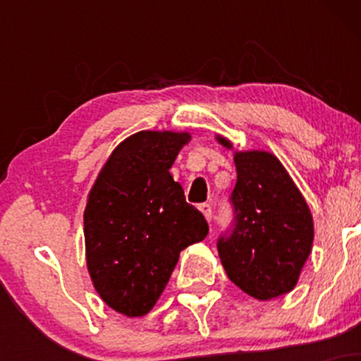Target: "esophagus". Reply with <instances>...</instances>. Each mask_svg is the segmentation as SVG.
<instances>
[{
	"label": "esophagus",
	"mask_w": 361,
	"mask_h": 361,
	"mask_svg": "<svg viewBox=\"0 0 361 361\" xmlns=\"http://www.w3.org/2000/svg\"><path fill=\"white\" fill-rule=\"evenodd\" d=\"M200 210H202V214L205 215L207 221H212L214 212H212V207H210V204H200Z\"/></svg>",
	"instance_id": "obj_1"
}]
</instances>
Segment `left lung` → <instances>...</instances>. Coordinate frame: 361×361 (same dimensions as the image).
I'll return each instance as SVG.
<instances>
[{"label":"left lung","instance_id":"8db88e82","mask_svg":"<svg viewBox=\"0 0 361 361\" xmlns=\"http://www.w3.org/2000/svg\"><path fill=\"white\" fill-rule=\"evenodd\" d=\"M224 146L231 144L221 139ZM233 222L219 235L227 276L247 295L270 300L295 287L312 247V215L299 188L270 152L234 156Z\"/></svg>","mask_w":361,"mask_h":361}]
</instances>
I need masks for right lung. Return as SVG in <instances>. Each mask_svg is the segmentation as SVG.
I'll return each instance as SVG.
<instances>
[{"instance_id":"add662e5","label":"right lung","mask_w":361,"mask_h":361,"mask_svg":"<svg viewBox=\"0 0 361 361\" xmlns=\"http://www.w3.org/2000/svg\"><path fill=\"white\" fill-rule=\"evenodd\" d=\"M188 134L142 130L111 152L85 209L86 261L106 305L139 317L154 307L180 252L209 224L169 175Z\"/></svg>"}]
</instances>
